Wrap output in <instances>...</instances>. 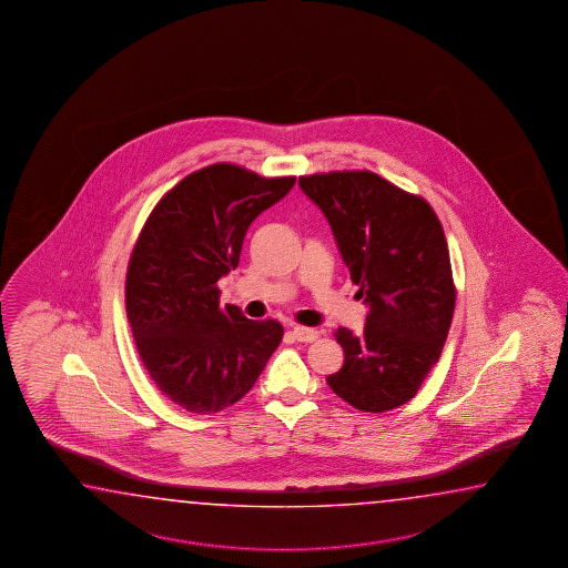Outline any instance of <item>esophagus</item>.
I'll list each match as a JSON object with an SVG mask.
<instances>
[{
  "mask_svg": "<svg viewBox=\"0 0 568 568\" xmlns=\"http://www.w3.org/2000/svg\"><path fill=\"white\" fill-rule=\"evenodd\" d=\"M292 334H294V338L301 341V343H314V341L321 336V331L308 328V326H294Z\"/></svg>",
  "mask_w": 568,
  "mask_h": 568,
  "instance_id": "obj_1",
  "label": "esophagus"
}]
</instances>
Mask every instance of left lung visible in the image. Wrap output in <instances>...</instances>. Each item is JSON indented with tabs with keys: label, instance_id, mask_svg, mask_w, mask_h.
<instances>
[{
	"label": "left lung",
	"instance_id": "left-lung-1",
	"mask_svg": "<svg viewBox=\"0 0 568 568\" xmlns=\"http://www.w3.org/2000/svg\"><path fill=\"white\" fill-rule=\"evenodd\" d=\"M333 227L368 304L361 336L338 328L345 365L326 378L348 405L383 413L417 395L444 351L456 308L444 227L427 201L371 171L298 179Z\"/></svg>",
	"mask_w": 568,
	"mask_h": 568
}]
</instances>
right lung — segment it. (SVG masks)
<instances>
[{"label":"right lung","mask_w":568,"mask_h":568,"mask_svg":"<svg viewBox=\"0 0 568 568\" xmlns=\"http://www.w3.org/2000/svg\"><path fill=\"white\" fill-rule=\"evenodd\" d=\"M294 181L215 163L181 179L146 217L126 270V316L146 373L185 412L234 405L278 348L282 324L222 308L217 280L237 266L247 227Z\"/></svg>","instance_id":"obj_1"}]
</instances>
